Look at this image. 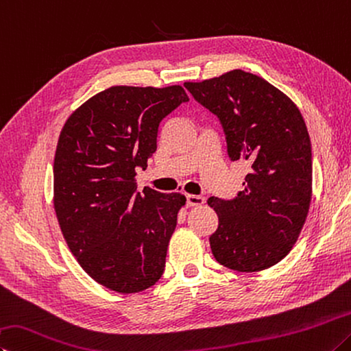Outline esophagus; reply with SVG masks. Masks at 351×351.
I'll list each match as a JSON object with an SVG mask.
<instances>
[{
	"label": "esophagus",
	"mask_w": 351,
	"mask_h": 351,
	"mask_svg": "<svg viewBox=\"0 0 351 351\" xmlns=\"http://www.w3.org/2000/svg\"><path fill=\"white\" fill-rule=\"evenodd\" d=\"M204 202H206V199H204L202 196L187 195V206L189 207H199V206H204Z\"/></svg>",
	"instance_id": "obj_1"
}]
</instances>
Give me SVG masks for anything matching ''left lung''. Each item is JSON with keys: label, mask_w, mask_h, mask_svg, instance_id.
<instances>
[{"label": "left lung", "mask_w": 351, "mask_h": 351, "mask_svg": "<svg viewBox=\"0 0 351 351\" xmlns=\"http://www.w3.org/2000/svg\"><path fill=\"white\" fill-rule=\"evenodd\" d=\"M184 87L219 118L232 161L250 165L234 199L208 197L219 221L210 237L213 256L234 271L270 269L295 245L311 202V143L302 114L284 92L239 69Z\"/></svg>", "instance_id": "left-lung-1"}]
</instances>
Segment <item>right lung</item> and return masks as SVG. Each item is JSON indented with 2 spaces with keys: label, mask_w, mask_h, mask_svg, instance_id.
Returning a JSON list of instances; mask_svg holds the SVG:
<instances>
[{
  "label": "right lung",
  "mask_w": 351,
  "mask_h": 351,
  "mask_svg": "<svg viewBox=\"0 0 351 351\" xmlns=\"http://www.w3.org/2000/svg\"><path fill=\"white\" fill-rule=\"evenodd\" d=\"M189 101L181 86H113L67 118L53 162V207L70 252L113 291L138 293L162 276L181 193L136 192L161 121Z\"/></svg>",
  "instance_id": "right-lung-1"
}]
</instances>
